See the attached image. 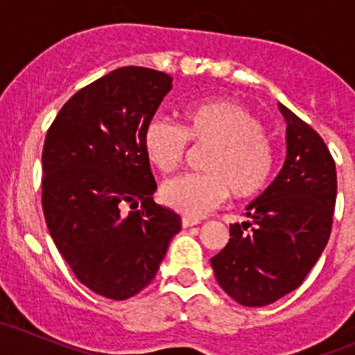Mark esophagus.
Segmentation results:
<instances>
[{
    "label": "esophagus",
    "mask_w": 355,
    "mask_h": 355,
    "mask_svg": "<svg viewBox=\"0 0 355 355\" xmlns=\"http://www.w3.org/2000/svg\"><path fill=\"white\" fill-rule=\"evenodd\" d=\"M181 224H183V227H192V225L200 224V220L199 218H192V216H183V218H181Z\"/></svg>",
    "instance_id": "obj_1"
}]
</instances>
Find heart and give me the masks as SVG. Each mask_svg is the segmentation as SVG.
I'll use <instances>...</instances> for the list:
<instances>
[{
    "mask_svg": "<svg viewBox=\"0 0 355 355\" xmlns=\"http://www.w3.org/2000/svg\"><path fill=\"white\" fill-rule=\"evenodd\" d=\"M183 130L156 117L144 131V150L158 171L168 172L184 158L188 142L209 147L202 171L180 174L162 184L163 205L187 216H200L231 193L249 200L263 193L275 168V147L263 122L245 106L227 99L197 103L183 112Z\"/></svg>",
    "mask_w": 355,
    "mask_h": 355,
    "instance_id": "obj_1",
    "label": "heart"
}]
</instances>
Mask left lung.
<instances>
[{"instance_id": "8db88e82", "label": "left lung", "mask_w": 355, "mask_h": 355, "mask_svg": "<svg viewBox=\"0 0 355 355\" xmlns=\"http://www.w3.org/2000/svg\"><path fill=\"white\" fill-rule=\"evenodd\" d=\"M286 159L265 192L247 206L250 220L231 224L227 245L211 258L216 283L247 307L275 302L299 288L331 236L336 165L309 124L284 105Z\"/></svg>"}]
</instances>
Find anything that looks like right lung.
I'll list each match as a JSON object with an SVG mask.
<instances>
[{"label":"right lung","mask_w":355,"mask_h":355,"mask_svg":"<svg viewBox=\"0 0 355 355\" xmlns=\"http://www.w3.org/2000/svg\"><path fill=\"white\" fill-rule=\"evenodd\" d=\"M171 89L165 72L115 69L78 90L46 135L49 234L80 283L106 299L142 291L181 229V216L153 199L156 181L144 150L146 126Z\"/></svg>","instance_id":"1"}]
</instances>
